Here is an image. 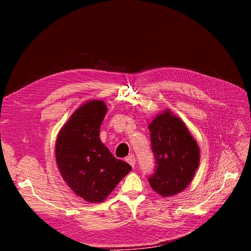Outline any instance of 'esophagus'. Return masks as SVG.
Returning a JSON list of instances; mask_svg holds the SVG:
<instances>
[{"mask_svg":"<svg viewBox=\"0 0 251 251\" xmlns=\"http://www.w3.org/2000/svg\"><path fill=\"white\" fill-rule=\"evenodd\" d=\"M126 162L127 163H130L131 164V166H132V168H135V163H136V159H135V157L134 156H128L126 159Z\"/></svg>","mask_w":251,"mask_h":251,"instance_id":"obj_1","label":"esophagus"}]
</instances>
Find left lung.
Returning a JSON list of instances; mask_svg holds the SVG:
<instances>
[{
	"instance_id": "left-lung-1",
	"label": "left lung",
	"mask_w": 251,
	"mask_h": 251,
	"mask_svg": "<svg viewBox=\"0 0 251 251\" xmlns=\"http://www.w3.org/2000/svg\"><path fill=\"white\" fill-rule=\"evenodd\" d=\"M155 171L148 178L151 188L162 197L174 196L191 183L200 161V151L187 127L165 111L149 126Z\"/></svg>"
}]
</instances>
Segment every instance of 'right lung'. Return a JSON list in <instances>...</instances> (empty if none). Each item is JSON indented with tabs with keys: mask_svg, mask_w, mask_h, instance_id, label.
Segmentation results:
<instances>
[{
	"mask_svg": "<svg viewBox=\"0 0 251 251\" xmlns=\"http://www.w3.org/2000/svg\"><path fill=\"white\" fill-rule=\"evenodd\" d=\"M105 114L103 101L83 103L59 131L55 146L64 180L75 194L92 203L102 202L132 170L100 141V128Z\"/></svg>",
	"mask_w": 251,
	"mask_h": 251,
	"instance_id": "right-lung-1",
	"label": "right lung"
}]
</instances>
